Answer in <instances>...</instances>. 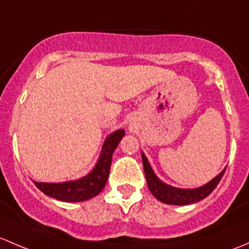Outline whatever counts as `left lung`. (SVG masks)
Masks as SVG:
<instances>
[{"instance_id": "left-lung-1", "label": "left lung", "mask_w": 249, "mask_h": 249, "mask_svg": "<svg viewBox=\"0 0 249 249\" xmlns=\"http://www.w3.org/2000/svg\"><path fill=\"white\" fill-rule=\"evenodd\" d=\"M142 165H143V171H145L146 181H147L148 189L151 191V193L153 194V196L158 199L160 201L164 202V204H170V205H189L194 204V202H198L202 200L204 198H206L207 196L212 193L214 188L217 187V184L219 183L220 178L224 175V170L219 174L218 176L211 180L209 183H206L205 186L199 187V188L194 189H181V188H175V187H171L165 184L162 182L160 178L156 176V174L153 173L152 168H151L150 163H148L146 156L142 153Z\"/></svg>"}]
</instances>
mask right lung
<instances>
[{"mask_svg":"<svg viewBox=\"0 0 249 249\" xmlns=\"http://www.w3.org/2000/svg\"><path fill=\"white\" fill-rule=\"evenodd\" d=\"M124 135V129H119L111 133L107 138L102 148L101 157L93 170L76 181L62 182V183H45V182H35L37 188L47 196L61 201L78 202L85 201L93 196H98L106 186L109 178L110 165H111L112 153L117 147L119 142Z\"/></svg>","mask_w":249,"mask_h":249,"instance_id":"right-lung-1","label":"right lung"}]
</instances>
